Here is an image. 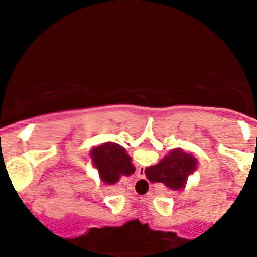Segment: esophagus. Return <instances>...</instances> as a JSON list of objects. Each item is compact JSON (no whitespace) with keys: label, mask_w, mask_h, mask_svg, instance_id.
Here are the masks:
<instances>
[{"label":"esophagus","mask_w":257,"mask_h":257,"mask_svg":"<svg viewBox=\"0 0 257 257\" xmlns=\"http://www.w3.org/2000/svg\"><path fill=\"white\" fill-rule=\"evenodd\" d=\"M137 176H138L139 179H144V178H145V168H144V167L138 168Z\"/></svg>","instance_id":"esophagus-1"}]
</instances>
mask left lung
<instances>
[{
  "mask_svg": "<svg viewBox=\"0 0 257 257\" xmlns=\"http://www.w3.org/2000/svg\"><path fill=\"white\" fill-rule=\"evenodd\" d=\"M91 159L106 184H116L120 175L128 176L135 172L131 157L118 144L106 143L95 147L91 151Z\"/></svg>",
  "mask_w": 257,
  "mask_h": 257,
  "instance_id": "1",
  "label": "left lung"
}]
</instances>
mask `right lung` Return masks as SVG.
<instances>
[{"instance_id": "obj_1", "label": "right lung", "mask_w": 257, "mask_h": 257, "mask_svg": "<svg viewBox=\"0 0 257 257\" xmlns=\"http://www.w3.org/2000/svg\"><path fill=\"white\" fill-rule=\"evenodd\" d=\"M197 159L181 149L173 150L157 166L147 168L145 174L151 182H163L173 190L182 188L188 175L196 169Z\"/></svg>"}]
</instances>
